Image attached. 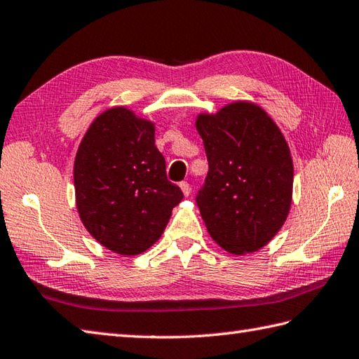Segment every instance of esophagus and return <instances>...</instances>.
Here are the masks:
<instances>
[{"instance_id":"34e87169","label":"esophagus","mask_w":359,"mask_h":359,"mask_svg":"<svg viewBox=\"0 0 359 359\" xmlns=\"http://www.w3.org/2000/svg\"><path fill=\"white\" fill-rule=\"evenodd\" d=\"M179 187H180L182 193H184V196H185V197H188L189 194H191V187H189L188 182H182V184H180Z\"/></svg>"}]
</instances>
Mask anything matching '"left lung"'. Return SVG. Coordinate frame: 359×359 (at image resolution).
Returning a JSON list of instances; mask_svg holds the SVG:
<instances>
[{
  "label": "left lung",
  "mask_w": 359,
  "mask_h": 359,
  "mask_svg": "<svg viewBox=\"0 0 359 359\" xmlns=\"http://www.w3.org/2000/svg\"><path fill=\"white\" fill-rule=\"evenodd\" d=\"M196 129L208 158L197 205L210 236L231 255L261 250L292 207L293 160L284 134L247 100L199 114Z\"/></svg>",
  "instance_id": "8db88e82"
}]
</instances>
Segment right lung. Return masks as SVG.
Segmentation results:
<instances>
[{
    "instance_id": "1",
    "label": "right lung",
    "mask_w": 359,
    "mask_h": 359,
    "mask_svg": "<svg viewBox=\"0 0 359 359\" xmlns=\"http://www.w3.org/2000/svg\"><path fill=\"white\" fill-rule=\"evenodd\" d=\"M154 134V121L114 106L90 123L75 156L81 224L98 243L121 256L154 245L184 199L180 188L166 179Z\"/></svg>"
}]
</instances>
